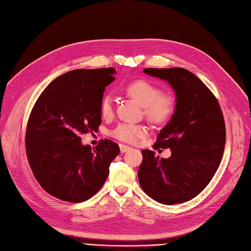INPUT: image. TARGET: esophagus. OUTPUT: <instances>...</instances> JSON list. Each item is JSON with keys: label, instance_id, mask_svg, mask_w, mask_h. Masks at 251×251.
Segmentation results:
<instances>
[{"label": "esophagus", "instance_id": "34e87169", "mask_svg": "<svg viewBox=\"0 0 251 251\" xmlns=\"http://www.w3.org/2000/svg\"><path fill=\"white\" fill-rule=\"evenodd\" d=\"M119 147H120V151H121V152H126V151L131 150L130 146H126V145H125V144H120Z\"/></svg>", "mask_w": 251, "mask_h": 251}]
</instances>
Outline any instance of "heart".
<instances>
[{
  "instance_id": "b5f03b06",
  "label": "heart",
  "mask_w": 251,
  "mask_h": 251,
  "mask_svg": "<svg viewBox=\"0 0 251 251\" xmlns=\"http://www.w3.org/2000/svg\"><path fill=\"white\" fill-rule=\"evenodd\" d=\"M126 94L145 109V116L156 125H163L172 118L176 111V100L171 95L161 94V90L146 80H135L126 86ZM100 115L110 118L114 114L112 100L105 95L100 100ZM111 136L126 143H136L147 135V127L142 125L120 124L111 131Z\"/></svg>"
}]
</instances>
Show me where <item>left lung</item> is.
<instances>
[{
	"label": "left lung",
	"instance_id": "left-lung-1",
	"mask_svg": "<svg viewBox=\"0 0 251 251\" xmlns=\"http://www.w3.org/2000/svg\"><path fill=\"white\" fill-rule=\"evenodd\" d=\"M151 76L169 83L176 93V111L160 130L155 146L170 148L169 158L142 151L140 185L163 204L185 202L211 181L222 159L226 125L214 95L202 81L184 68H146Z\"/></svg>",
	"mask_w": 251,
	"mask_h": 251
}]
</instances>
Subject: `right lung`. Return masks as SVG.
<instances>
[{
    "label": "right lung",
    "instance_id": "right-lung-1",
    "mask_svg": "<svg viewBox=\"0 0 251 251\" xmlns=\"http://www.w3.org/2000/svg\"><path fill=\"white\" fill-rule=\"evenodd\" d=\"M115 74L114 68H100L61 75L42 92L30 114L29 165L40 185L61 201L81 202L95 195L119 154V146L110 140L92 148L80 137L99 130L100 100Z\"/></svg>",
    "mask_w": 251,
    "mask_h": 251
}]
</instances>
